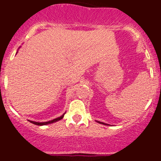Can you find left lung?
<instances>
[{
  "instance_id": "1",
  "label": "left lung",
  "mask_w": 161,
  "mask_h": 161,
  "mask_svg": "<svg viewBox=\"0 0 161 161\" xmlns=\"http://www.w3.org/2000/svg\"><path fill=\"white\" fill-rule=\"evenodd\" d=\"M96 122L99 123V124H103V125H108V124H104V123H103V122H100V121H97V120H96Z\"/></svg>"
}]
</instances>
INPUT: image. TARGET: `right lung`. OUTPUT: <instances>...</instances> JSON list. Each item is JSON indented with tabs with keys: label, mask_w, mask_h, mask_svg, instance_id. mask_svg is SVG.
<instances>
[{
	"label": "right lung",
	"mask_w": 161,
	"mask_h": 161,
	"mask_svg": "<svg viewBox=\"0 0 161 161\" xmlns=\"http://www.w3.org/2000/svg\"><path fill=\"white\" fill-rule=\"evenodd\" d=\"M18 52V51H17ZM65 112L63 114V115H61V116L60 117H57V118L54 119H52V120H49V121H47V122H35V121H31V120H29L30 122L32 123V124H35V125H37V126H43V125H48V124H53V123L55 122H57V121H59V120H60L61 119L64 118V115Z\"/></svg>",
	"instance_id": "obj_1"
}]
</instances>
